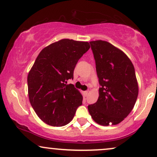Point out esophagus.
<instances>
[{
	"label": "esophagus",
	"mask_w": 157,
	"mask_h": 157,
	"mask_svg": "<svg viewBox=\"0 0 157 157\" xmlns=\"http://www.w3.org/2000/svg\"><path fill=\"white\" fill-rule=\"evenodd\" d=\"M82 93H83V96H88V90L83 91Z\"/></svg>",
	"instance_id": "esophagus-1"
}]
</instances>
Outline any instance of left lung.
Listing matches in <instances>:
<instances>
[{"mask_svg":"<svg viewBox=\"0 0 157 157\" xmlns=\"http://www.w3.org/2000/svg\"><path fill=\"white\" fill-rule=\"evenodd\" d=\"M98 77L99 96L88 106L91 117L103 126L117 124L130 114L138 95L133 64L125 53L107 41H90Z\"/></svg>","mask_w":157,"mask_h":157,"instance_id":"left-lung-1","label":"left lung"}]
</instances>
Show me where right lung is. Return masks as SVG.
<instances>
[{
  "instance_id": "obj_1",
  "label": "right lung",
  "mask_w": 157,
  "mask_h": 157,
  "mask_svg": "<svg viewBox=\"0 0 157 157\" xmlns=\"http://www.w3.org/2000/svg\"><path fill=\"white\" fill-rule=\"evenodd\" d=\"M88 42L62 39L39 53L27 76L29 102L38 117L51 126L61 127L72 120L82 96L72 84L77 61L90 48Z\"/></svg>"
}]
</instances>
